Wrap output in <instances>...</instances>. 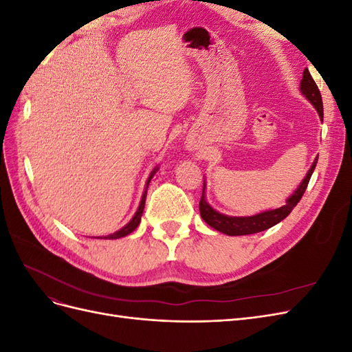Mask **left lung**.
<instances>
[{"label": "left lung", "instance_id": "obj_1", "mask_svg": "<svg viewBox=\"0 0 352 352\" xmlns=\"http://www.w3.org/2000/svg\"><path fill=\"white\" fill-rule=\"evenodd\" d=\"M300 89H301L304 97L314 105L318 116H320V119L323 120L322 95H320V91H318V88H317L314 79L311 78L310 72H308V69H305L304 73H302ZM317 158L314 160V163L311 164L310 170H308V173L302 179V182L300 184V186H298L295 192L286 199L285 206H282L279 208H274V210H267V211L258 212V214H255V216L232 217V216L221 214V212L216 211L206 201V184H204V188H202L201 201H199V212H201L202 220H204L207 225L211 226L212 229H216V230L225 233V235H229V236L251 235V233H258V232H263L265 229H270L272 226L278 225L279 221H282L283 219L289 216V212L294 210V207L302 198L305 189H307V185H308V182H310V177H311L314 168H316Z\"/></svg>", "mask_w": 352, "mask_h": 352}]
</instances>
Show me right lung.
<instances>
[{
	"instance_id": "right-lung-1",
	"label": "right lung",
	"mask_w": 352,
	"mask_h": 352,
	"mask_svg": "<svg viewBox=\"0 0 352 352\" xmlns=\"http://www.w3.org/2000/svg\"><path fill=\"white\" fill-rule=\"evenodd\" d=\"M157 170H158V167H155L153 172H151V175H150V177H148V180H146V185H145V190H144V194H142V198H141V202H140V207H138V210H136V212H135V216L132 217V220L127 223L126 226H123L120 230H117V232H114V233H111V235H107V236H104V238H100L98 236V239H119V238H123V236H127L129 235V233H132L136 228H138V225H140V221H141V216H142V212H144V207H145V199H146V190H148V185H150V182H151V179H153V176L157 173Z\"/></svg>"
}]
</instances>
